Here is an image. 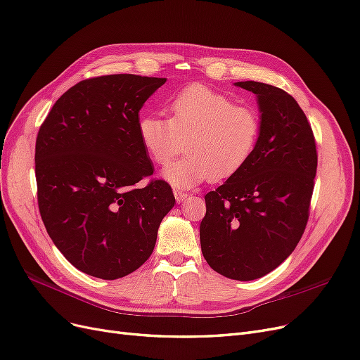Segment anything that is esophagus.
Returning <instances> with one entry per match:
<instances>
[{
    "mask_svg": "<svg viewBox=\"0 0 360 360\" xmlns=\"http://www.w3.org/2000/svg\"><path fill=\"white\" fill-rule=\"evenodd\" d=\"M173 194H175V198H176L178 203H182L188 198V194L185 191H181V190H175V191H173Z\"/></svg>",
    "mask_w": 360,
    "mask_h": 360,
    "instance_id": "obj_1",
    "label": "esophagus"
}]
</instances>
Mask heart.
Instances as JSON below:
<instances>
[{"instance_id": "b5f03b06", "label": "heart", "mask_w": 360, "mask_h": 360, "mask_svg": "<svg viewBox=\"0 0 360 360\" xmlns=\"http://www.w3.org/2000/svg\"><path fill=\"white\" fill-rule=\"evenodd\" d=\"M170 118L145 115L139 138L158 166H167L187 143L188 154L169 166L163 176L173 187L191 188L206 179L221 182L240 172L254 155L261 117L250 106L207 86L182 89L167 105Z\"/></svg>"}]
</instances>
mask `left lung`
<instances>
[{
	"instance_id": "8db88e82",
	"label": "left lung",
	"mask_w": 360,
	"mask_h": 360,
	"mask_svg": "<svg viewBox=\"0 0 360 360\" xmlns=\"http://www.w3.org/2000/svg\"><path fill=\"white\" fill-rule=\"evenodd\" d=\"M255 93L261 136L248 165L205 195L203 257L233 281H255L277 269L297 248L309 221L317 169L311 126L285 90L238 82Z\"/></svg>"
}]
</instances>
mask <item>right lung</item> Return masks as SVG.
<instances>
[{"label": "right lung", "mask_w": 360, "mask_h": 360, "mask_svg": "<svg viewBox=\"0 0 360 360\" xmlns=\"http://www.w3.org/2000/svg\"><path fill=\"white\" fill-rule=\"evenodd\" d=\"M166 78L114 74L83 79L53 105L38 130V207L56 248L75 269L115 281L153 254L175 205L139 138V111Z\"/></svg>", "instance_id": "add662e5"}]
</instances>
